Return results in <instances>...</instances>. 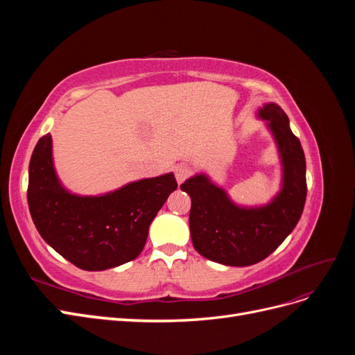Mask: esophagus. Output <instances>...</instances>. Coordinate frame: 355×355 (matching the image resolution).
I'll return each instance as SVG.
<instances>
[{"instance_id": "1", "label": "esophagus", "mask_w": 355, "mask_h": 355, "mask_svg": "<svg viewBox=\"0 0 355 355\" xmlns=\"http://www.w3.org/2000/svg\"><path fill=\"white\" fill-rule=\"evenodd\" d=\"M189 176V168L187 166H178L175 168V178H176V182L180 185L182 182H184L187 178Z\"/></svg>"}]
</instances>
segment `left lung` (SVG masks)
Masks as SVG:
<instances>
[{"label":"left lung","mask_w":355,"mask_h":355,"mask_svg":"<svg viewBox=\"0 0 355 355\" xmlns=\"http://www.w3.org/2000/svg\"><path fill=\"white\" fill-rule=\"evenodd\" d=\"M256 118L265 121L280 158V189L270 201L256 206L235 202L204 171L180 185L191 197L189 230L194 249L222 265L249 266L263 261L295 230L305 206V155L288 116L277 103L268 102L256 111Z\"/></svg>","instance_id":"obj_1"}]
</instances>
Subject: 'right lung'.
<instances>
[{
  "mask_svg": "<svg viewBox=\"0 0 355 355\" xmlns=\"http://www.w3.org/2000/svg\"><path fill=\"white\" fill-rule=\"evenodd\" d=\"M176 188L170 171L99 196L75 194L58 176L46 135L31 157L28 206L37 231L60 256L81 270L103 271L141 254L149 225Z\"/></svg>",
  "mask_w": 355,
  "mask_h": 355,
  "instance_id": "right-lung-1",
  "label": "right lung"
}]
</instances>
